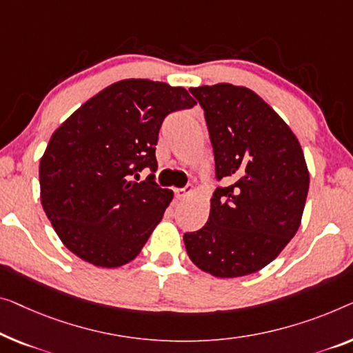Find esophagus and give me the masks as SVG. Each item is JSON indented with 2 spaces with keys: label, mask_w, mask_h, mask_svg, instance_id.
Masks as SVG:
<instances>
[{
  "label": "esophagus",
  "mask_w": 353,
  "mask_h": 353,
  "mask_svg": "<svg viewBox=\"0 0 353 353\" xmlns=\"http://www.w3.org/2000/svg\"><path fill=\"white\" fill-rule=\"evenodd\" d=\"M174 193H176V198H177V199H185V198H188V196H190V194L193 193V188H192V187L176 188Z\"/></svg>",
  "instance_id": "esophagus-1"
}]
</instances>
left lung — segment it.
Wrapping results in <instances>:
<instances>
[{
  "label": "left lung",
  "mask_w": 353,
  "mask_h": 353,
  "mask_svg": "<svg viewBox=\"0 0 353 353\" xmlns=\"http://www.w3.org/2000/svg\"><path fill=\"white\" fill-rule=\"evenodd\" d=\"M209 130L217 187L208 223L183 234L187 254L215 277H241L276 259L301 223L309 190L303 149L255 92L231 83L190 88Z\"/></svg>",
  "instance_id": "8db88e82"
}]
</instances>
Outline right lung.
<instances>
[{
  "label": "right lung",
  "instance_id": "obj_1",
  "mask_svg": "<svg viewBox=\"0 0 353 353\" xmlns=\"http://www.w3.org/2000/svg\"><path fill=\"white\" fill-rule=\"evenodd\" d=\"M194 104L182 87L125 79L55 130L39 165L41 203L72 254L101 268H119L139 255L172 199L154 174L161 123ZM144 167L152 174L136 183Z\"/></svg>",
  "mask_w": 353,
  "mask_h": 353
}]
</instances>
